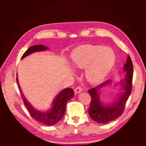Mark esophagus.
Masks as SVG:
<instances>
[{
  "label": "esophagus",
  "mask_w": 146,
  "mask_h": 146,
  "mask_svg": "<svg viewBox=\"0 0 146 146\" xmlns=\"http://www.w3.org/2000/svg\"><path fill=\"white\" fill-rule=\"evenodd\" d=\"M82 88L81 87H76L75 89V93H80V92H82Z\"/></svg>",
  "instance_id": "1"
}]
</instances>
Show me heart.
<instances>
[{"mask_svg":"<svg viewBox=\"0 0 146 146\" xmlns=\"http://www.w3.org/2000/svg\"><path fill=\"white\" fill-rule=\"evenodd\" d=\"M71 66L75 70H84L85 78L90 84H97L111 70L115 55L110 48L102 46L83 45L71 53Z\"/></svg>","mask_w":146,"mask_h":146,"instance_id":"1","label":"heart"}]
</instances>
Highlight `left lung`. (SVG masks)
I'll list each match as a JSON object with an SVG mask.
<instances>
[{
    "instance_id": "obj_1",
    "label": "left lung",
    "mask_w": 146,
    "mask_h": 146,
    "mask_svg": "<svg viewBox=\"0 0 146 146\" xmlns=\"http://www.w3.org/2000/svg\"><path fill=\"white\" fill-rule=\"evenodd\" d=\"M125 76L115 86L119 85L120 93L118 97L111 103H105L101 100L102 90L106 86H111L113 82L111 80H108L97 87L89 90L91 97V104L89 108V115L96 122L107 123L115 120L122 115L125 108V104L131 93L132 79L133 75V66L130 56L127 58L123 67Z\"/></svg>"
}]
</instances>
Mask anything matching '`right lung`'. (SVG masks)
Instances as JSON below:
<instances>
[{"instance_id": "obj_1", "label": "right lung", "mask_w": 146, "mask_h": 146, "mask_svg": "<svg viewBox=\"0 0 146 146\" xmlns=\"http://www.w3.org/2000/svg\"><path fill=\"white\" fill-rule=\"evenodd\" d=\"M48 49L49 48L48 46L44 45H35L31 46L27 49V51L24 53L21 58V60H23L27 56L33 53L38 52V51H44L48 50ZM17 82L18 84L20 92L21 93L24 105L28 110L31 117L33 118V119L38 121L44 125H48V126H51V125L56 124L63 118L66 111V104L71 98L74 97V92L72 89L70 88L64 89L56 95L52 103H51L50 108L46 111H41L35 108L31 104V103L27 100V98L23 93L21 86H20L19 79L17 76Z\"/></svg>"}]
</instances>
